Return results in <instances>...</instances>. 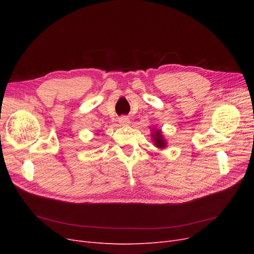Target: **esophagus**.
<instances>
[{"label":"esophagus","instance_id":"esophagus-1","mask_svg":"<svg viewBox=\"0 0 254 254\" xmlns=\"http://www.w3.org/2000/svg\"><path fill=\"white\" fill-rule=\"evenodd\" d=\"M119 123H120L121 125L125 126V125H128V124H129L130 121H129V119H128L127 117H121V118L119 119Z\"/></svg>","mask_w":254,"mask_h":254}]
</instances>
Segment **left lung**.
I'll use <instances>...</instances> for the list:
<instances>
[{"instance_id": "1", "label": "left lung", "mask_w": 254, "mask_h": 254, "mask_svg": "<svg viewBox=\"0 0 254 254\" xmlns=\"http://www.w3.org/2000/svg\"><path fill=\"white\" fill-rule=\"evenodd\" d=\"M151 136H152V141L155 143V146L157 148L163 149L166 147V141L164 140L161 130H153Z\"/></svg>"}]
</instances>
